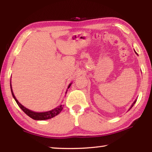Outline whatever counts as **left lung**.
I'll list each match as a JSON object with an SVG mask.
<instances>
[{
	"instance_id": "8db88e82",
	"label": "left lung",
	"mask_w": 152,
	"mask_h": 152,
	"mask_svg": "<svg viewBox=\"0 0 152 152\" xmlns=\"http://www.w3.org/2000/svg\"><path fill=\"white\" fill-rule=\"evenodd\" d=\"M134 51H135V50H134ZM135 53H136V54H137V53H136V52H135ZM136 101H137V99H136V100H135V101L134 102H133V103L132 104V107H130V109H129V110H130L131 109H132V108L133 107V105H134V104L135 103V102H136Z\"/></svg>"
}]
</instances>
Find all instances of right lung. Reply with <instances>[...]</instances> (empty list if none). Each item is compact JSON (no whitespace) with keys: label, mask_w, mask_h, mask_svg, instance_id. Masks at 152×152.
Segmentation results:
<instances>
[{"label":"right lung","mask_w":152,"mask_h":152,"mask_svg":"<svg viewBox=\"0 0 152 152\" xmlns=\"http://www.w3.org/2000/svg\"><path fill=\"white\" fill-rule=\"evenodd\" d=\"M70 85H71V84H70V85L68 86V88H70ZM11 93H12V96H13L14 99L15 100V101H16L17 104L19 105V107L22 109L23 111L25 114H27L28 116L30 117L31 118H32V119L34 120H46V119H51V118H53V117H55L57 115H58L63 109V105L61 104L59 107H58L57 108H56V109L50 110V111H48V112H43H43L42 113L33 112V111H32V110L28 109H27V108H25V107L23 106V105L17 101L13 94V92H12V87H11Z\"/></svg>","instance_id":"obj_1"}]
</instances>
